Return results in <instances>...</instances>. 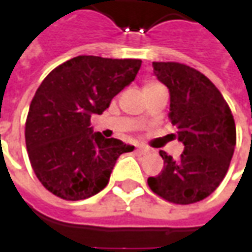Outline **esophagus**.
<instances>
[{
  "label": "esophagus",
  "mask_w": 252,
  "mask_h": 252,
  "mask_svg": "<svg viewBox=\"0 0 252 252\" xmlns=\"http://www.w3.org/2000/svg\"><path fill=\"white\" fill-rule=\"evenodd\" d=\"M136 154L137 155H144V154H147L148 153V150L146 147H143V146H137L136 147Z\"/></svg>",
  "instance_id": "34e87169"
}]
</instances>
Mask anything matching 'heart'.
Listing matches in <instances>:
<instances>
[{"mask_svg":"<svg viewBox=\"0 0 252 252\" xmlns=\"http://www.w3.org/2000/svg\"><path fill=\"white\" fill-rule=\"evenodd\" d=\"M157 85H159V83L151 82V83H148V85H147V86H146V88H153V86H157Z\"/></svg>","mask_w":252,"mask_h":252,"instance_id":"heart-1","label":"heart"}]
</instances>
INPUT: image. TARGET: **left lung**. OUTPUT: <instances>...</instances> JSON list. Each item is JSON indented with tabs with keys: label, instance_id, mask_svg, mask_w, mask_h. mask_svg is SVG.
Listing matches in <instances>:
<instances>
[{
	"label": "left lung",
	"instance_id": "8db88e82",
	"mask_svg": "<svg viewBox=\"0 0 252 252\" xmlns=\"http://www.w3.org/2000/svg\"><path fill=\"white\" fill-rule=\"evenodd\" d=\"M154 74L170 92L171 124L185 148L178 159L159 151L163 170L147 180L166 201L188 205L204 200L221 184L236 146L235 120L219 89L193 67L154 62Z\"/></svg>",
	"mask_w": 252,
	"mask_h": 252
}]
</instances>
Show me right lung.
<instances>
[{
  "label": "right lung",
  "instance_id": "obj_1",
  "mask_svg": "<svg viewBox=\"0 0 252 252\" xmlns=\"http://www.w3.org/2000/svg\"><path fill=\"white\" fill-rule=\"evenodd\" d=\"M140 59L81 55L54 68L36 90L25 121L31 166L48 191L67 201L97 194L108 185L121 154L133 151L90 126L135 79Z\"/></svg>",
  "mask_w": 252,
  "mask_h": 252
}]
</instances>
